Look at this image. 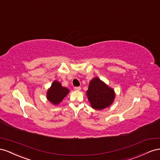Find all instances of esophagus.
<instances>
[{"label":"esophagus","instance_id":"34e87169","mask_svg":"<svg viewBox=\"0 0 160 160\" xmlns=\"http://www.w3.org/2000/svg\"><path fill=\"white\" fill-rule=\"evenodd\" d=\"M74 89L75 90L79 91V90H81V88L80 87V86H76V87H74Z\"/></svg>","mask_w":160,"mask_h":160}]
</instances>
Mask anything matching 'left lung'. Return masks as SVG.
I'll use <instances>...</instances> for the list:
<instances>
[{
    "label": "left lung",
    "instance_id": "8db88e82",
    "mask_svg": "<svg viewBox=\"0 0 160 160\" xmlns=\"http://www.w3.org/2000/svg\"><path fill=\"white\" fill-rule=\"evenodd\" d=\"M86 93L91 107L97 110H102L110 106L115 97L114 90L98 78L90 81Z\"/></svg>",
    "mask_w": 160,
    "mask_h": 160
}]
</instances>
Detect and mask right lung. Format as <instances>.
<instances>
[{
  "instance_id": "add662e5",
  "label": "right lung",
  "mask_w": 160,
  "mask_h": 160,
  "mask_svg": "<svg viewBox=\"0 0 160 160\" xmlns=\"http://www.w3.org/2000/svg\"><path fill=\"white\" fill-rule=\"evenodd\" d=\"M68 92L69 90L62 86L58 81H54L51 88L48 91L47 98L49 102L56 105L62 101Z\"/></svg>"
}]
</instances>
